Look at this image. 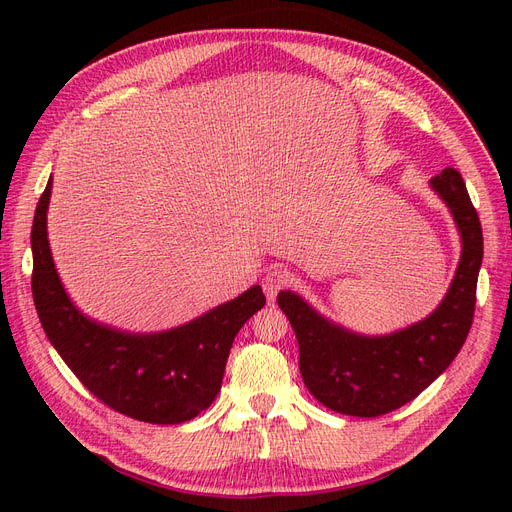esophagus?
Returning a JSON list of instances; mask_svg holds the SVG:
<instances>
[{"label":"esophagus","mask_w":512,"mask_h":512,"mask_svg":"<svg viewBox=\"0 0 512 512\" xmlns=\"http://www.w3.org/2000/svg\"><path fill=\"white\" fill-rule=\"evenodd\" d=\"M286 286H288V273L282 267H273L262 275V290H265L269 301H273L277 297V292Z\"/></svg>","instance_id":"obj_1"}]
</instances>
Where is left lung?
<instances>
[{
    "label": "left lung",
    "instance_id": "1",
    "mask_svg": "<svg viewBox=\"0 0 512 512\" xmlns=\"http://www.w3.org/2000/svg\"><path fill=\"white\" fill-rule=\"evenodd\" d=\"M431 188L451 209L463 250L455 280L429 318L393 335L365 337L324 320L297 294H277L297 335L307 391L333 412L371 418L408 404L453 363L470 333L483 228L459 170L444 168Z\"/></svg>",
    "mask_w": 512,
    "mask_h": 512
}]
</instances>
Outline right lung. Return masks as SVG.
I'll return each mask as SVG.
<instances>
[{
  "mask_svg": "<svg viewBox=\"0 0 512 512\" xmlns=\"http://www.w3.org/2000/svg\"><path fill=\"white\" fill-rule=\"evenodd\" d=\"M51 185L53 179L38 200L32 226V294L46 337L104 406L153 425L190 421L218 395L232 342L267 303L262 288L252 286L173 331L132 335L102 327L72 305L55 271L46 239Z\"/></svg>",
  "mask_w": 512,
  "mask_h": 512,
  "instance_id": "1",
  "label": "right lung"
}]
</instances>
